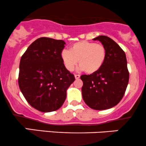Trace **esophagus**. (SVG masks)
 Returning a JSON list of instances; mask_svg holds the SVG:
<instances>
[{
  "label": "esophagus",
  "instance_id": "esophagus-1",
  "mask_svg": "<svg viewBox=\"0 0 146 146\" xmlns=\"http://www.w3.org/2000/svg\"><path fill=\"white\" fill-rule=\"evenodd\" d=\"M74 77H75V79H79V78H80V75H79V74H75L74 75Z\"/></svg>",
  "mask_w": 146,
  "mask_h": 146
}]
</instances>
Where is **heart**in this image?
<instances>
[{"mask_svg": "<svg viewBox=\"0 0 146 146\" xmlns=\"http://www.w3.org/2000/svg\"><path fill=\"white\" fill-rule=\"evenodd\" d=\"M106 56L104 45L85 40L73 44L70 51L63 50L60 54L61 60L67 70L72 71L79 62L80 70L88 74L98 72L102 66Z\"/></svg>", "mask_w": 146, "mask_h": 146, "instance_id": "heart-1", "label": "heart"}]
</instances>
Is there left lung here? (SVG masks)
Listing matches in <instances>:
<instances>
[{"label": "left lung", "instance_id": "8db88e82", "mask_svg": "<svg viewBox=\"0 0 146 146\" xmlns=\"http://www.w3.org/2000/svg\"><path fill=\"white\" fill-rule=\"evenodd\" d=\"M99 40L106 48V56L102 66L92 74L81 76L84 102L95 110H105L120 102L129 82V74L125 52L107 36L100 35Z\"/></svg>", "mask_w": 146, "mask_h": 146}]
</instances>
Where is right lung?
Masks as SVG:
<instances>
[{
  "label": "right lung",
  "instance_id": "add662e5",
  "mask_svg": "<svg viewBox=\"0 0 146 146\" xmlns=\"http://www.w3.org/2000/svg\"><path fill=\"white\" fill-rule=\"evenodd\" d=\"M65 44L63 40L40 37L21 56L19 86L29 104L42 112L60 109L75 80L61 60Z\"/></svg>",
  "mask_w": 146,
  "mask_h": 146
}]
</instances>
